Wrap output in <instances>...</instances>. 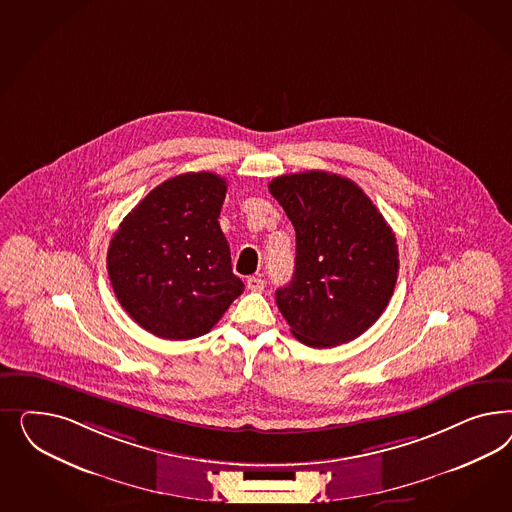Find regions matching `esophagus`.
<instances>
[{
	"instance_id": "34e87169",
	"label": "esophagus",
	"mask_w": 512,
	"mask_h": 512,
	"mask_svg": "<svg viewBox=\"0 0 512 512\" xmlns=\"http://www.w3.org/2000/svg\"><path fill=\"white\" fill-rule=\"evenodd\" d=\"M264 279L259 278V276H251L248 278V289L249 291H255V293H261L264 289Z\"/></svg>"
}]
</instances>
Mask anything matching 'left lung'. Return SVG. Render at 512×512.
Returning a JSON list of instances; mask_svg holds the SVG:
<instances>
[{
	"instance_id": "1",
	"label": "left lung",
	"mask_w": 512,
	"mask_h": 512,
	"mask_svg": "<svg viewBox=\"0 0 512 512\" xmlns=\"http://www.w3.org/2000/svg\"><path fill=\"white\" fill-rule=\"evenodd\" d=\"M296 231L295 274L276 302L296 340L334 347L381 317L398 278L396 236L370 197L325 171L268 184Z\"/></svg>"
}]
</instances>
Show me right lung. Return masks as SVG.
<instances>
[{"mask_svg": "<svg viewBox=\"0 0 512 512\" xmlns=\"http://www.w3.org/2000/svg\"><path fill=\"white\" fill-rule=\"evenodd\" d=\"M225 193V178L214 172L174 176L152 189L110 240L116 298L157 338H199L244 291L217 221Z\"/></svg>", "mask_w": 512, "mask_h": 512, "instance_id": "right-lung-1", "label": "right lung"}]
</instances>
